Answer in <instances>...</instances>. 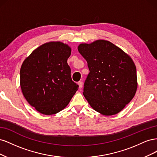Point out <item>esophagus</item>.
<instances>
[{
	"instance_id": "1",
	"label": "esophagus",
	"mask_w": 157,
	"mask_h": 157,
	"mask_svg": "<svg viewBox=\"0 0 157 157\" xmlns=\"http://www.w3.org/2000/svg\"><path fill=\"white\" fill-rule=\"evenodd\" d=\"M78 85L79 88H82V87L83 86V82L82 81H79V82H78Z\"/></svg>"
}]
</instances>
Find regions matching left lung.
Returning <instances> with one entry per match:
<instances>
[{
    "label": "left lung",
    "mask_w": 157,
    "mask_h": 157,
    "mask_svg": "<svg viewBox=\"0 0 157 157\" xmlns=\"http://www.w3.org/2000/svg\"><path fill=\"white\" fill-rule=\"evenodd\" d=\"M78 50L86 60L90 71L84 84L83 95L90 106L105 116L119 113L136 92L134 61L107 40L80 44Z\"/></svg>",
    "instance_id": "1"
}]
</instances>
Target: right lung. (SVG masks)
<instances>
[{
    "mask_svg": "<svg viewBox=\"0 0 157 157\" xmlns=\"http://www.w3.org/2000/svg\"><path fill=\"white\" fill-rule=\"evenodd\" d=\"M70 47L60 42L41 45L27 58L20 69V86L26 100L44 115L61 111L78 86L71 76L67 63Z\"/></svg>",
    "mask_w": 157,
    "mask_h": 157,
    "instance_id": "1",
    "label": "right lung"
}]
</instances>
